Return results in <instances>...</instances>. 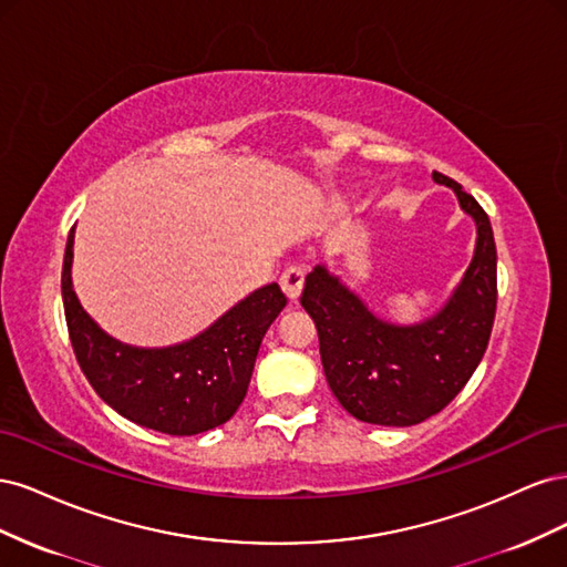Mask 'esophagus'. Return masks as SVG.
Segmentation results:
<instances>
[{
    "label": "esophagus",
    "mask_w": 567,
    "mask_h": 567,
    "mask_svg": "<svg viewBox=\"0 0 567 567\" xmlns=\"http://www.w3.org/2000/svg\"><path fill=\"white\" fill-rule=\"evenodd\" d=\"M279 281H281L284 293H286L290 300H298L300 293H302V284H305V267H300V265L288 267V269L281 274Z\"/></svg>",
    "instance_id": "obj_1"
}]
</instances>
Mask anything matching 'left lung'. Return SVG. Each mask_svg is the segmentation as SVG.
<instances>
[{
  "instance_id": "obj_1",
  "label": "left lung",
  "mask_w": 567,
  "mask_h": 567,
  "mask_svg": "<svg viewBox=\"0 0 567 567\" xmlns=\"http://www.w3.org/2000/svg\"><path fill=\"white\" fill-rule=\"evenodd\" d=\"M463 213L475 219V255L442 310L414 326L375 317L326 267L305 279L302 307L315 319L329 388L350 414L373 425H416L468 383L483 359L496 312V248L487 213L442 173Z\"/></svg>"
}]
</instances>
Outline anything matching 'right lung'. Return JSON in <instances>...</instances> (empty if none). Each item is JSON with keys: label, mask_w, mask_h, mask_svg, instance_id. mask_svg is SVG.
Segmentation results:
<instances>
[{"label": "right lung", "mask_w": 567, "mask_h": 567, "mask_svg": "<svg viewBox=\"0 0 567 567\" xmlns=\"http://www.w3.org/2000/svg\"><path fill=\"white\" fill-rule=\"evenodd\" d=\"M65 244L61 293L78 364L120 416L165 435H198L241 406L260 342L286 307L279 284L257 288L208 331L182 346L146 350L111 338L82 310L73 290V234Z\"/></svg>", "instance_id": "right-lung-1"}]
</instances>
